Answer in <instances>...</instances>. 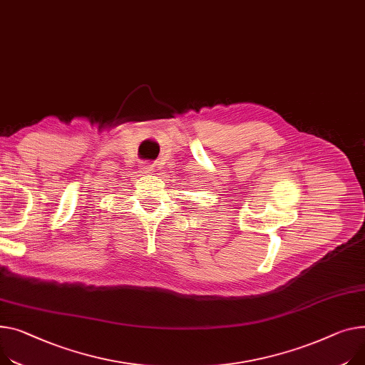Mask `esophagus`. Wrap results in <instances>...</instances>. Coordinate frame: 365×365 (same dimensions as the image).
Listing matches in <instances>:
<instances>
[{
	"instance_id": "obj_1",
	"label": "esophagus",
	"mask_w": 365,
	"mask_h": 365,
	"mask_svg": "<svg viewBox=\"0 0 365 365\" xmlns=\"http://www.w3.org/2000/svg\"><path fill=\"white\" fill-rule=\"evenodd\" d=\"M143 170H145V172H150L151 173V172H154V165L148 163V164L143 165Z\"/></svg>"
}]
</instances>
